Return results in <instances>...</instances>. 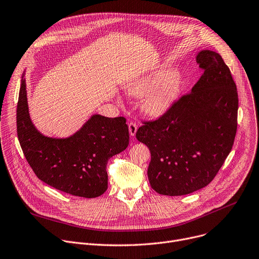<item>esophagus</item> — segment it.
<instances>
[{
  "label": "esophagus",
  "instance_id": "esophagus-1",
  "mask_svg": "<svg viewBox=\"0 0 259 259\" xmlns=\"http://www.w3.org/2000/svg\"><path fill=\"white\" fill-rule=\"evenodd\" d=\"M128 131H130V135L134 137L136 135V133H137V124L134 123V122H131L128 124Z\"/></svg>",
  "mask_w": 259,
  "mask_h": 259
}]
</instances>
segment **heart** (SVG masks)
<instances>
[{
  "mask_svg": "<svg viewBox=\"0 0 259 259\" xmlns=\"http://www.w3.org/2000/svg\"><path fill=\"white\" fill-rule=\"evenodd\" d=\"M181 76L169 66H161L135 77L126 86L132 96L146 95L142 109L152 117L164 115L181 92Z\"/></svg>",
  "mask_w": 259,
  "mask_h": 259,
  "instance_id": "heart-1",
  "label": "heart"
}]
</instances>
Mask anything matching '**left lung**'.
Masks as SVG:
<instances>
[{
  "label": "left lung",
  "instance_id": "left-lung-1",
  "mask_svg": "<svg viewBox=\"0 0 259 259\" xmlns=\"http://www.w3.org/2000/svg\"><path fill=\"white\" fill-rule=\"evenodd\" d=\"M203 74L163 116L136 137L150 150L147 175L158 194L182 196L206 187L231 151L238 97L231 72L215 52H199Z\"/></svg>",
  "mask_w": 259,
  "mask_h": 259
}]
</instances>
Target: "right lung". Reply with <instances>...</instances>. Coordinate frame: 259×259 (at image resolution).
I'll list each match as a JSON object with an SVG mask.
<instances>
[{
	"instance_id": "add662e5",
	"label": "right lung",
	"mask_w": 259,
	"mask_h": 259,
	"mask_svg": "<svg viewBox=\"0 0 259 259\" xmlns=\"http://www.w3.org/2000/svg\"><path fill=\"white\" fill-rule=\"evenodd\" d=\"M16 125L19 144L39 180L64 193L95 198L108 189L109 158L126 149L130 141L124 117L92 115L68 138H51L33 124L26 78L22 76Z\"/></svg>"
}]
</instances>
